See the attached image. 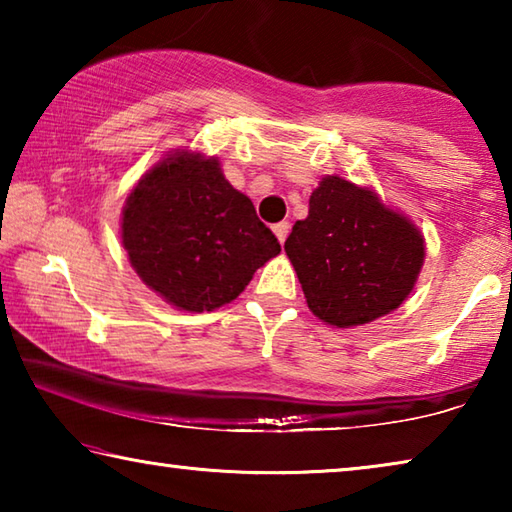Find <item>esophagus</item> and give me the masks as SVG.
<instances>
[{"label": "esophagus", "instance_id": "1", "mask_svg": "<svg viewBox=\"0 0 512 512\" xmlns=\"http://www.w3.org/2000/svg\"><path fill=\"white\" fill-rule=\"evenodd\" d=\"M289 221H280V223H275L273 225V232H275V237L280 239V244H284V239H287V235H289Z\"/></svg>", "mask_w": 512, "mask_h": 512}]
</instances>
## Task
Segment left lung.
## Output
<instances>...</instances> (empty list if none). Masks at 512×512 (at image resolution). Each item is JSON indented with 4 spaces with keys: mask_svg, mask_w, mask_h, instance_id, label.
Here are the masks:
<instances>
[{
    "mask_svg": "<svg viewBox=\"0 0 512 512\" xmlns=\"http://www.w3.org/2000/svg\"><path fill=\"white\" fill-rule=\"evenodd\" d=\"M284 250L311 314L345 329L391 314L411 296L427 246L418 225L375 189L325 176Z\"/></svg>",
    "mask_w": 512,
    "mask_h": 512,
    "instance_id": "obj_1",
    "label": "left lung"
}]
</instances>
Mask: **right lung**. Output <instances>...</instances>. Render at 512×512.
Instances as JSON below:
<instances>
[{
	"label": "right lung",
	"mask_w": 512,
	"mask_h": 512,
	"mask_svg": "<svg viewBox=\"0 0 512 512\" xmlns=\"http://www.w3.org/2000/svg\"><path fill=\"white\" fill-rule=\"evenodd\" d=\"M121 246L151 291L201 314L235 300L280 244L216 155L176 149L137 180L121 210Z\"/></svg>",
	"instance_id": "1"
}]
</instances>
